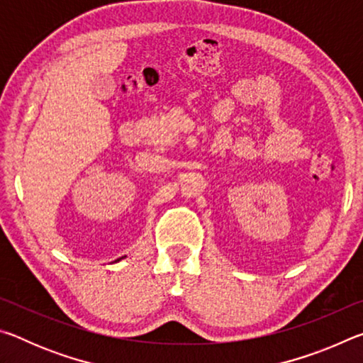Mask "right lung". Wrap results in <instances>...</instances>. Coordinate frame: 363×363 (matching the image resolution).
Segmentation results:
<instances>
[{"instance_id": "add662e5", "label": "right lung", "mask_w": 363, "mask_h": 363, "mask_svg": "<svg viewBox=\"0 0 363 363\" xmlns=\"http://www.w3.org/2000/svg\"><path fill=\"white\" fill-rule=\"evenodd\" d=\"M125 257H126V256H125ZM121 259H123V257H120V259H116V261H121Z\"/></svg>"}]
</instances>
